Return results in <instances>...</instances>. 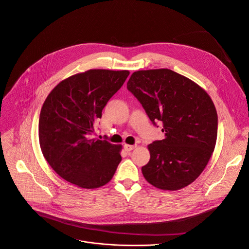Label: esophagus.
<instances>
[{"label":"esophagus","instance_id":"obj_1","mask_svg":"<svg viewBox=\"0 0 249 249\" xmlns=\"http://www.w3.org/2000/svg\"><path fill=\"white\" fill-rule=\"evenodd\" d=\"M135 148H136V145H128V144L124 145V149L126 152H130V151L134 150Z\"/></svg>","mask_w":249,"mask_h":249}]
</instances>
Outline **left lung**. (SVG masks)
<instances>
[{
  "instance_id": "left-lung-1",
  "label": "left lung",
  "mask_w": 249,
  "mask_h": 249,
  "mask_svg": "<svg viewBox=\"0 0 249 249\" xmlns=\"http://www.w3.org/2000/svg\"><path fill=\"white\" fill-rule=\"evenodd\" d=\"M127 89L152 123H162L165 138L148 146L150 160L141 168L146 180L162 190H178L201 174L214 151L218 115L210 96L171 70L139 71Z\"/></svg>"
}]
</instances>
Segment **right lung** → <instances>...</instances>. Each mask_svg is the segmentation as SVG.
I'll use <instances>...</instances> for the list:
<instances>
[{
    "instance_id": "right-lung-1",
    "label": "right lung",
    "mask_w": 249,
    "mask_h": 249,
    "mask_svg": "<svg viewBox=\"0 0 249 249\" xmlns=\"http://www.w3.org/2000/svg\"><path fill=\"white\" fill-rule=\"evenodd\" d=\"M128 71L90 70L58 84L39 118L42 153L65 180L86 189L108 183L121 161L120 145L90 139L96 121Z\"/></svg>"
}]
</instances>
